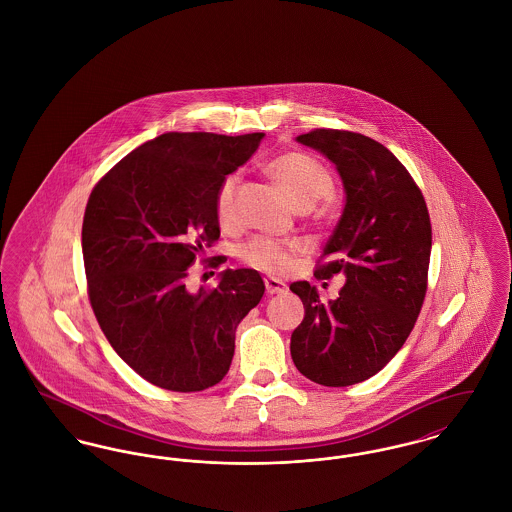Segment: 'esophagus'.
<instances>
[{"instance_id":"obj_1","label":"esophagus","mask_w":512,"mask_h":512,"mask_svg":"<svg viewBox=\"0 0 512 512\" xmlns=\"http://www.w3.org/2000/svg\"><path fill=\"white\" fill-rule=\"evenodd\" d=\"M266 293L271 296L283 295V293H287V285L281 279L266 277Z\"/></svg>"}]
</instances>
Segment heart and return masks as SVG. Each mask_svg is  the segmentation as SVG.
Instances as JSON below:
<instances>
[{
  "instance_id": "obj_1",
  "label": "heart",
  "mask_w": 512,
  "mask_h": 512,
  "mask_svg": "<svg viewBox=\"0 0 512 512\" xmlns=\"http://www.w3.org/2000/svg\"><path fill=\"white\" fill-rule=\"evenodd\" d=\"M266 171L298 212L314 208L320 200L333 192V177L329 169L318 158L304 152L283 154L271 160ZM237 181V175H227L217 189L216 214L221 223L231 221L233 194ZM296 250V243H277L271 239L258 237L246 244L244 260L252 268L262 269L268 273H283L291 268Z\"/></svg>"
}]
</instances>
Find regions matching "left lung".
Wrapping results in <instances>:
<instances>
[{"instance_id": "1", "label": "left lung", "mask_w": 512, "mask_h": 512, "mask_svg": "<svg viewBox=\"0 0 512 512\" xmlns=\"http://www.w3.org/2000/svg\"><path fill=\"white\" fill-rule=\"evenodd\" d=\"M296 140L341 175L343 216L314 275L343 273L345 285L327 302L308 281L291 285L304 304L291 356L302 376L347 387L376 376L416 323L428 289L430 214L403 163L370 136L316 129Z\"/></svg>"}]
</instances>
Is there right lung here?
Wrapping results in <instances>:
<instances>
[{
	"instance_id": "1",
	"label": "right lung",
	"mask_w": 512,
	"mask_h": 512,
	"mask_svg": "<svg viewBox=\"0 0 512 512\" xmlns=\"http://www.w3.org/2000/svg\"><path fill=\"white\" fill-rule=\"evenodd\" d=\"M264 136H156L113 165L88 198L82 258L96 320L136 374L167 391H204L225 377L237 325L266 291L246 268L221 271L216 289H187L190 266L219 239L221 181Z\"/></svg>"
}]
</instances>
